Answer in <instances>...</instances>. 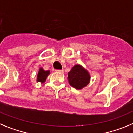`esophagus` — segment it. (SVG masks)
<instances>
[{"mask_svg": "<svg viewBox=\"0 0 133 133\" xmlns=\"http://www.w3.org/2000/svg\"><path fill=\"white\" fill-rule=\"evenodd\" d=\"M55 71H57V72H59V73H63V70H56Z\"/></svg>", "mask_w": 133, "mask_h": 133, "instance_id": "esophagus-1", "label": "esophagus"}]
</instances>
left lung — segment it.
Returning <instances> with one entry per match:
<instances>
[{
	"instance_id": "8db88e82",
	"label": "left lung",
	"mask_w": 133,
	"mask_h": 133,
	"mask_svg": "<svg viewBox=\"0 0 133 133\" xmlns=\"http://www.w3.org/2000/svg\"><path fill=\"white\" fill-rule=\"evenodd\" d=\"M90 74L83 67L76 65L68 73V80L70 86L76 89H82L89 84Z\"/></svg>"
}]
</instances>
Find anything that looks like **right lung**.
<instances>
[{
  "label": "right lung",
  "instance_id": "obj_1",
  "mask_svg": "<svg viewBox=\"0 0 133 133\" xmlns=\"http://www.w3.org/2000/svg\"><path fill=\"white\" fill-rule=\"evenodd\" d=\"M49 74V71H45V70H43L42 68H40L37 75V82H41L42 83L45 82L47 76Z\"/></svg>",
  "mask_w": 133,
  "mask_h": 133
}]
</instances>
